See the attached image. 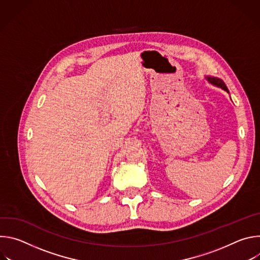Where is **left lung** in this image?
I'll use <instances>...</instances> for the list:
<instances>
[{
	"instance_id": "8db88e82",
	"label": "left lung",
	"mask_w": 260,
	"mask_h": 260,
	"mask_svg": "<svg viewBox=\"0 0 260 260\" xmlns=\"http://www.w3.org/2000/svg\"><path fill=\"white\" fill-rule=\"evenodd\" d=\"M207 79H208L212 84H214V85H216V86H219V87H221L222 89H224V90H226V91L229 92V89H228L225 83H224L223 81H222L221 79H219V78H214V77H207Z\"/></svg>"
}]
</instances>
